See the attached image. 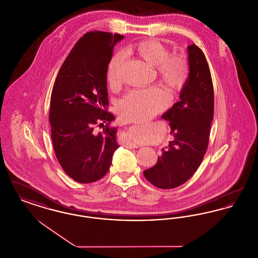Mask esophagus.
I'll return each mask as SVG.
<instances>
[{
	"mask_svg": "<svg viewBox=\"0 0 258 258\" xmlns=\"http://www.w3.org/2000/svg\"><path fill=\"white\" fill-rule=\"evenodd\" d=\"M127 146L130 148H138L139 147V145H137V144H135V143H133V142H131V143H128L127 144Z\"/></svg>",
	"mask_w": 258,
	"mask_h": 258,
	"instance_id": "obj_1",
	"label": "esophagus"
}]
</instances>
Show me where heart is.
I'll list each match as a JSON object with an SVG mask.
<instances>
[{
	"mask_svg": "<svg viewBox=\"0 0 258 258\" xmlns=\"http://www.w3.org/2000/svg\"><path fill=\"white\" fill-rule=\"evenodd\" d=\"M128 51H135L149 64L157 67L160 79L174 92L183 89L189 74L188 62L184 56H170L169 49L157 39L140 41ZM126 54L119 51L113 55L107 68L110 85H117ZM170 101L169 92L160 87L134 90L127 93L119 105L120 114L127 121L140 122L163 110Z\"/></svg>",
	"mask_w": 258,
	"mask_h": 258,
	"instance_id": "heart-1",
	"label": "heart"
}]
</instances>
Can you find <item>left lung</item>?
Masks as SVG:
<instances>
[{"label": "left lung", "mask_w": 258, "mask_h": 258, "mask_svg": "<svg viewBox=\"0 0 258 258\" xmlns=\"http://www.w3.org/2000/svg\"><path fill=\"white\" fill-rule=\"evenodd\" d=\"M189 74L179 101L162 114L174 137L156 165L143 171L157 187L169 189L185 183L199 167L207 151L214 117V89L208 62L197 45L187 46Z\"/></svg>", "instance_id": "1"}]
</instances>
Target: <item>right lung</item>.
Here are the masks:
<instances>
[{"instance_id": "add662e5", "label": "right lung", "mask_w": 258, "mask_h": 258, "mask_svg": "<svg viewBox=\"0 0 258 258\" xmlns=\"http://www.w3.org/2000/svg\"><path fill=\"white\" fill-rule=\"evenodd\" d=\"M123 36L90 32L61 64L50 98L51 137L61 168L74 181L97 182L109 170L118 127L108 112L107 68ZM97 126L103 130L99 132Z\"/></svg>"}]
</instances>
